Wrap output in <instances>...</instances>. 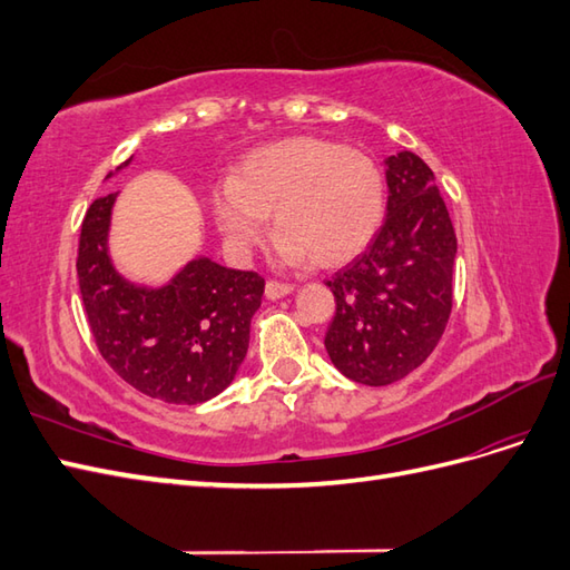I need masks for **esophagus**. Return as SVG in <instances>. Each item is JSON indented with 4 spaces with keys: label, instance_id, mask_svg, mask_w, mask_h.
Returning a JSON list of instances; mask_svg holds the SVG:
<instances>
[{
    "label": "esophagus",
    "instance_id": "1",
    "mask_svg": "<svg viewBox=\"0 0 570 570\" xmlns=\"http://www.w3.org/2000/svg\"><path fill=\"white\" fill-rule=\"evenodd\" d=\"M292 289H295V285L278 283V281H268V283H266V297H268V299H281V297H287Z\"/></svg>",
    "mask_w": 570,
    "mask_h": 570
}]
</instances>
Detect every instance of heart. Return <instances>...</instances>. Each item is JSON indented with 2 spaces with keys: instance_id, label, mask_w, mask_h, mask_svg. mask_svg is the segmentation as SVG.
I'll list each match as a JSON object with an SVG mask.
<instances>
[{
  "instance_id": "obj_1",
  "label": "heart",
  "mask_w": 570,
  "mask_h": 570,
  "mask_svg": "<svg viewBox=\"0 0 570 570\" xmlns=\"http://www.w3.org/2000/svg\"><path fill=\"white\" fill-rule=\"evenodd\" d=\"M214 214L233 249L262 243L275 212L278 254L318 268L350 264L385 218V178L371 157L321 137H289L247 154L214 187Z\"/></svg>"
}]
</instances>
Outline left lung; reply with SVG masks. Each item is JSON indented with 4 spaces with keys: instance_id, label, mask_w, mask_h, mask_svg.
I'll return each instance as SVG.
<instances>
[{
    "instance_id": "left-lung-1",
    "label": "left lung",
    "mask_w": 570,
    "mask_h": 570,
    "mask_svg": "<svg viewBox=\"0 0 570 570\" xmlns=\"http://www.w3.org/2000/svg\"><path fill=\"white\" fill-rule=\"evenodd\" d=\"M387 216L364 254L325 285L335 295L325 350L350 381H402L433 354L452 314L456 235L433 170L413 151L385 159Z\"/></svg>"
}]
</instances>
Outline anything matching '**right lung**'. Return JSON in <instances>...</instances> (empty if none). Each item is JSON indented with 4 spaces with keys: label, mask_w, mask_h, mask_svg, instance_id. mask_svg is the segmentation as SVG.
<instances>
[{
    "label": "right lung",
    "mask_w": 570,
    "mask_h": 570,
    "mask_svg": "<svg viewBox=\"0 0 570 570\" xmlns=\"http://www.w3.org/2000/svg\"><path fill=\"white\" fill-rule=\"evenodd\" d=\"M114 202L116 193L90 204L76 262L97 350L128 385L154 400H212L245 361L266 283L254 271L226 268L206 256L193 258L164 287L126 281L109 256Z\"/></svg>",
    "instance_id": "1"
}]
</instances>
